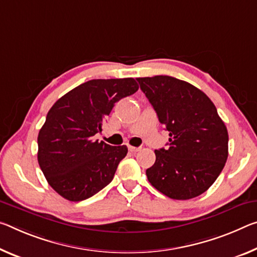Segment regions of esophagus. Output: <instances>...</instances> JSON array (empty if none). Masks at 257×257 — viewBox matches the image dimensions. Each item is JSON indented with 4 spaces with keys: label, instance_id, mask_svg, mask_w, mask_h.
Segmentation results:
<instances>
[{
    "label": "esophagus",
    "instance_id": "obj_1",
    "mask_svg": "<svg viewBox=\"0 0 257 257\" xmlns=\"http://www.w3.org/2000/svg\"><path fill=\"white\" fill-rule=\"evenodd\" d=\"M128 149L130 152H133V153H136V152H138V151L142 150V148H135V146H129Z\"/></svg>",
    "mask_w": 257,
    "mask_h": 257
}]
</instances>
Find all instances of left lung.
Listing matches in <instances>:
<instances>
[{"label": "left lung", "mask_w": 257, "mask_h": 257, "mask_svg": "<svg viewBox=\"0 0 257 257\" xmlns=\"http://www.w3.org/2000/svg\"><path fill=\"white\" fill-rule=\"evenodd\" d=\"M158 119L169 132L167 149L156 150L149 182L176 200L202 194L225 166L229 135L213 101L194 85L168 75L138 77Z\"/></svg>", "instance_id": "1"}]
</instances>
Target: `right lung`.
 Instances as JSON below:
<instances>
[{
	"label": "right lung",
	"mask_w": 257,
	"mask_h": 257,
	"mask_svg": "<svg viewBox=\"0 0 257 257\" xmlns=\"http://www.w3.org/2000/svg\"><path fill=\"white\" fill-rule=\"evenodd\" d=\"M138 90L133 77L97 79L77 85L52 105L38 136V161L52 189L82 201L112 182L125 145L93 140L114 104Z\"/></svg>",
	"instance_id": "obj_1"
}]
</instances>
